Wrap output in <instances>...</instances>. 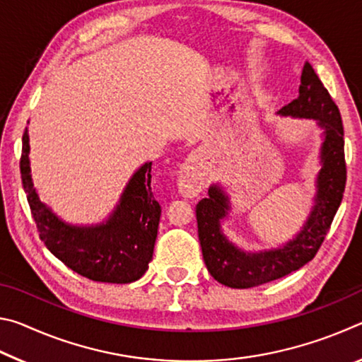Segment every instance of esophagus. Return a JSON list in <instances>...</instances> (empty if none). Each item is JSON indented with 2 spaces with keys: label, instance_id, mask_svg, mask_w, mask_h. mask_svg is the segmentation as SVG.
<instances>
[{
  "label": "esophagus",
  "instance_id": "34e87169",
  "mask_svg": "<svg viewBox=\"0 0 362 362\" xmlns=\"http://www.w3.org/2000/svg\"><path fill=\"white\" fill-rule=\"evenodd\" d=\"M203 188V179L196 169V159H188L179 173V192L185 198H194Z\"/></svg>",
  "mask_w": 362,
  "mask_h": 362
}]
</instances>
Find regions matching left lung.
<instances>
[{"label": "left lung", "instance_id": "obj_1", "mask_svg": "<svg viewBox=\"0 0 362 362\" xmlns=\"http://www.w3.org/2000/svg\"><path fill=\"white\" fill-rule=\"evenodd\" d=\"M298 97L279 110L281 116L316 119L322 129L321 170L316 179L315 206L296 238L278 249L246 252L226 240L220 220L230 211L228 196L218 185L196 204L203 259L212 278L235 289H247L283 278L316 255L341 203L346 183L345 140L339 107L308 62L300 78Z\"/></svg>", "mask_w": 362, "mask_h": 362}]
</instances>
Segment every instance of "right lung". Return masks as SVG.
Here are the masks:
<instances>
[{"label": "right lung", "instance_id": "add662e5", "mask_svg": "<svg viewBox=\"0 0 362 362\" xmlns=\"http://www.w3.org/2000/svg\"><path fill=\"white\" fill-rule=\"evenodd\" d=\"M28 129L22 137L21 177L41 241L51 254L81 276L127 284L144 276L153 259L161 206L151 193V163H145L124 188L108 220L99 225L65 223L41 203L30 174Z\"/></svg>", "mask_w": 362, "mask_h": 362}]
</instances>
